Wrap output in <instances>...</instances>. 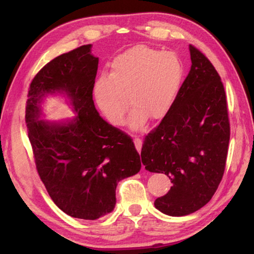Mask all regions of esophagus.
Listing matches in <instances>:
<instances>
[{"mask_svg": "<svg viewBox=\"0 0 254 254\" xmlns=\"http://www.w3.org/2000/svg\"><path fill=\"white\" fill-rule=\"evenodd\" d=\"M134 145H135V149L137 150V152H140L141 151V148H142V140L139 139V137H135V139H134Z\"/></svg>", "mask_w": 254, "mask_h": 254, "instance_id": "1", "label": "esophagus"}]
</instances>
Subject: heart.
I'll return each mask as SVG.
<instances>
[{
  "label": "heart",
  "mask_w": 254,
  "mask_h": 254,
  "mask_svg": "<svg viewBox=\"0 0 254 254\" xmlns=\"http://www.w3.org/2000/svg\"><path fill=\"white\" fill-rule=\"evenodd\" d=\"M183 62L175 53L137 45L118 55L111 74L103 75L94 87L98 109L112 126L124 121L128 101L133 110L128 124L140 130L149 118L161 121L174 109L184 81Z\"/></svg>",
  "instance_id": "b5f03b06"
}]
</instances>
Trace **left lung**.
<instances>
[{"instance_id":"8db88e82","label":"left lung","mask_w":254,"mask_h":254,"mask_svg":"<svg viewBox=\"0 0 254 254\" xmlns=\"http://www.w3.org/2000/svg\"><path fill=\"white\" fill-rule=\"evenodd\" d=\"M191 67L174 109L145 135V169L173 183L156 208L185 216L212 198L224 174L230 141L226 95L221 77L204 54L189 45Z\"/></svg>"}]
</instances>
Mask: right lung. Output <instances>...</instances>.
<instances>
[{"label": "right lung", "mask_w": 254, "mask_h": 254, "mask_svg": "<svg viewBox=\"0 0 254 254\" xmlns=\"http://www.w3.org/2000/svg\"><path fill=\"white\" fill-rule=\"evenodd\" d=\"M92 45L51 60L30 84L25 123L34 162L51 199L71 217L97 220L115 207L118 183L141 169L126 132L104 121L93 101L98 58ZM65 93L76 117L63 123L40 120L48 93Z\"/></svg>", "instance_id": "obj_1"}]
</instances>
